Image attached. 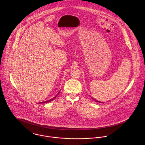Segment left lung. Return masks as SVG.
Returning a JSON list of instances; mask_svg holds the SVG:
<instances>
[{"label": "left lung", "instance_id": "left-lung-1", "mask_svg": "<svg viewBox=\"0 0 145 145\" xmlns=\"http://www.w3.org/2000/svg\"><path fill=\"white\" fill-rule=\"evenodd\" d=\"M93 100H94V101H96L97 102H99V103H101V102H99V101H97V100H95V99H93Z\"/></svg>", "mask_w": 145, "mask_h": 145}]
</instances>
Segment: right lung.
<instances>
[{"instance_id": "right-lung-1", "label": "right lung", "mask_w": 145, "mask_h": 145, "mask_svg": "<svg viewBox=\"0 0 145 145\" xmlns=\"http://www.w3.org/2000/svg\"><path fill=\"white\" fill-rule=\"evenodd\" d=\"M60 91L58 93V94L55 97H54L53 98H52L51 99H50V100H48V101H45V102H41V103H48V102H51V101H52L53 100H54L56 98V97L57 96V95L59 94V93H60Z\"/></svg>"}]
</instances>
